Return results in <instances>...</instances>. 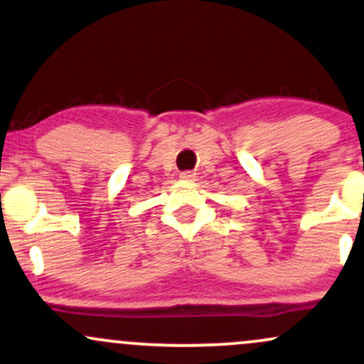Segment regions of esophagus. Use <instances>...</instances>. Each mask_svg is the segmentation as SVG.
Wrapping results in <instances>:
<instances>
[{"instance_id": "esophagus-1", "label": "esophagus", "mask_w": 364, "mask_h": 364, "mask_svg": "<svg viewBox=\"0 0 364 364\" xmlns=\"http://www.w3.org/2000/svg\"><path fill=\"white\" fill-rule=\"evenodd\" d=\"M179 178H181L183 181H195L196 173H193V171H185V173H181V176Z\"/></svg>"}]
</instances>
